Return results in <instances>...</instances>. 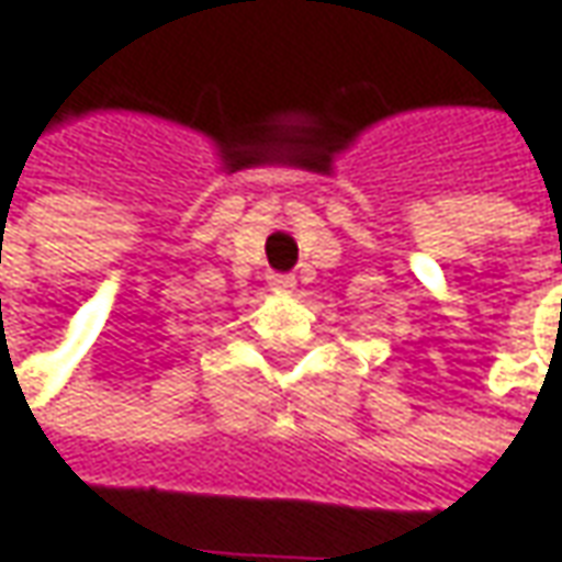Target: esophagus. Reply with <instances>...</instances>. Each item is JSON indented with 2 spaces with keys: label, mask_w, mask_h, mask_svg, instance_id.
Returning a JSON list of instances; mask_svg holds the SVG:
<instances>
[{
  "label": "esophagus",
  "mask_w": 562,
  "mask_h": 562,
  "mask_svg": "<svg viewBox=\"0 0 562 562\" xmlns=\"http://www.w3.org/2000/svg\"><path fill=\"white\" fill-rule=\"evenodd\" d=\"M270 289H277V292H292V289H295V277H292V273H273V277H270Z\"/></svg>",
  "instance_id": "34e87169"
}]
</instances>
